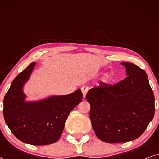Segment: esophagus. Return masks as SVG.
I'll return each instance as SVG.
<instances>
[{"instance_id":"obj_1","label":"esophagus","mask_w":159,"mask_h":159,"mask_svg":"<svg viewBox=\"0 0 159 159\" xmlns=\"http://www.w3.org/2000/svg\"><path fill=\"white\" fill-rule=\"evenodd\" d=\"M81 90L82 92V94H83V97L84 98L87 94V93H88V88L86 86H84L81 88Z\"/></svg>"}]
</instances>
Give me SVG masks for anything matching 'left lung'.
Masks as SVG:
<instances>
[{
  "label": "left lung",
  "mask_w": 159,
  "mask_h": 159,
  "mask_svg": "<svg viewBox=\"0 0 159 159\" xmlns=\"http://www.w3.org/2000/svg\"><path fill=\"white\" fill-rule=\"evenodd\" d=\"M125 79L116 84L99 82L89 90L90 118L95 133L108 143H125L139 138L155 114L154 94L147 74L132 63L123 62Z\"/></svg>",
  "instance_id": "obj_1"
}]
</instances>
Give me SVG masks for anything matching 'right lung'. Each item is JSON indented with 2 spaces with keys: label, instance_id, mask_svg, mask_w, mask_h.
I'll use <instances>...</instances> for the list:
<instances>
[{
  "label": "right lung",
  "instance_id": "right-lung-1",
  "mask_svg": "<svg viewBox=\"0 0 159 159\" xmlns=\"http://www.w3.org/2000/svg\"><path fill=\"white\" fill-rule=\"evenodd\" d=\"M34 65L30 64L13 80L4 97L3 116L11 131L21 142L49 145L59 139L69 113L82 101L83 95L77 90L69 95L25 103L22 86Z\"/></svg>",
  "mask_w": 159,
  "mask_h": 159
}]
</instances>
